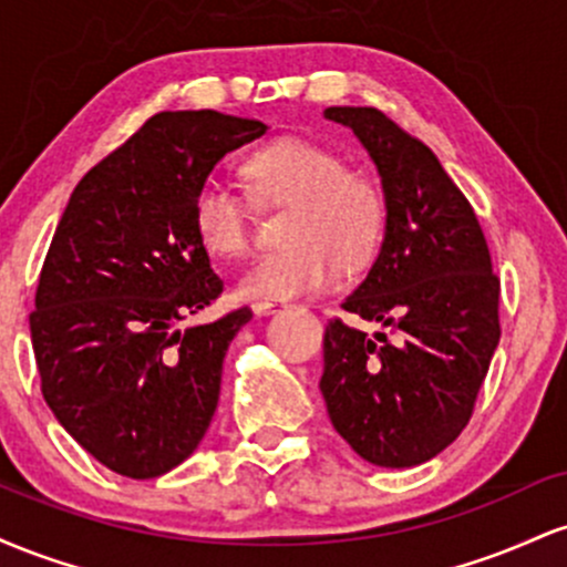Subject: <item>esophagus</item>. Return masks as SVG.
<instances>
[{
  "mask_svg": "<svg viewBox=\"0 0 567 567\" xmlns=\"http://www.w3.org/2000/svg\"><path fill=\"white\" fill-rule=\"evenodd\" d=\"M282 306H285V301H277V298H266V301L252 303V311H256L258 317H264V315H271V311L282 309Z\"/></svg>",
  "mask_w": 567,
  "mask_h": 567,
  "instance_id": "34e87169",
  "label": "esophagus"
}]
</instances>
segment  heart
<instances>
[{
	"instance_id": "heart-1",
	"label": "heart",
	"mask_w": 567,
	"mask_h": 567,
	"mask_svg": "<svg viewBox=\"0 0 567 567\" xmlns=\"http://www.w3.org/2000/svg\"><path fill=\"white\" fill-rule=\"evenodd\" d=\"M247 188L258 205L288 207L282 243L243 271V298H290L320 290L338 269H357L381 237L383 202L373 181L347 171L341 154L306 138H277L245 159ZM194 229L218 258L245 256L252 239V200L218 178L194 197Z\"/></svg>"
}]
</instances>
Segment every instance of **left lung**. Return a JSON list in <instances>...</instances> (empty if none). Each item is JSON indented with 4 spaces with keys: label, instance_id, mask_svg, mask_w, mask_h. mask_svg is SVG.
Here are the masks:
<instances>
[{
    "label": "left lung",
    "instance_id": "8db88e82",
    "mask_svg": "<svg viewBox=\"0 0 567 567\" xmlns=\"http://www.w3.org/2000/svg\"><path fill=\"white\" fill-rule=\"evenodd\" d=\"M373 159L383 239L341 309L381 324L324 328L320 392L336 432L375 466L434 458L470 424L498 347V277L477 216L419 138L379 109L330 106Z\"/></svg>",
    "mask_w": 567,
    "mask_h": 567
}]
</instances>
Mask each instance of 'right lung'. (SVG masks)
Masks as SVG:
<instances>
[{
    "instance_id": "obj_1",
    "label": "right lung",
    "mask_w": 567,
    "mask_h": 567,
    "mask_svg": "<svg viewBox=\"0 0 567 567\" xmlns=\"http://www.w3.org/2000/svg\"><path fill=\"white\" fill-rule=\"evenodd\" d=\"M264 133L210 109L152 116L76 184L50 243L29 317L44 402L122 477L175 470L216 413L226 349L252 311L178 328L224 290L194 197Z\"/></svg>"
}]
</instances>
